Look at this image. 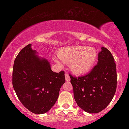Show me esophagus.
Returning <instances> with one entry per match:
<instances>
[{
    "label": "esophagus",
    "mask_w": 129,
    "mask_h": 129,
    "mask_svg": "<svg viewBox=\"0 0 129 129\" xmlns=\"http://www.w3.org/2000/svg\"><path fill=\"white\" fill-rule=\"evenodd\" d=\"M65 78H66V81H69L70 80V78L69 74H68V73L65 74Z\"/></svg>",
    "instance_id": "esophagus-1"
}]
</instances>
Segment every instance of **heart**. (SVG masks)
I'll list each match as a JSON object with an SVG mask.
<instances>
[{"mask_svg": "<svg viewBox=\"0 0 129 129\" xmlns=\"http://www.w3.org/2000/svg\"><path fill=\"white\" fill-rule=\"evenodd\" d=\"M62 61L69 63L72 72L76 75L87 73L92 69L98 58L95 48L87 46H70L61 48L57 53ZM56 62L59 60L54 58Z\"/></svg>", "mask_w": 129, "mask_h": 129, "instance_id": "obj_1", "label": "heart"}]
</instances>
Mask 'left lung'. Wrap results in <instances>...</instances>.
Instances as JSON below:
<instances>
[{"mask_svg":"<svg viewBox=\"0 0 129 129\" xmlns=\"http://www.w3.org/2000/svg\"><path fill=\"white\" fill-rule=\"evenodd\" d=\"M98 59L96 66L85 76L70 75L77 104L90 113L104 110L112 100L116 89V67L112 53L102 47Z\"/></svg>","mask_w":129,"mask_h":129,"instance_id":"8db88e82","label":"left lung"}]
</instances>
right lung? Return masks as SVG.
Segmentation results:
<instances>
[{"label":"right lung","instance_id":"obj_1","mask_svg":"<svg viewBox=\"0 0 129 129\" xmlns=\"http://www.w3.org/2000/svg\"><path fill=\"white\" fill-rule=\"evenodd\" d=\"M36 54L30 44L19 53L13 66V86L25 107L43 114L54 105L66 79L63 71L53 72L49 62Z\"/></svg>","mask_w":129,"mask_h":129}]
</instances>
